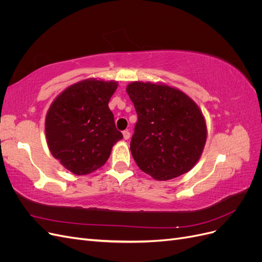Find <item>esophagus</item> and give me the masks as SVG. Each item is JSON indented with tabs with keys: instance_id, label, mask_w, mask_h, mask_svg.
Masks as SVG:
<instances>
[{
	"instance_id": "esophagus-1",
	"label": "esophagus",
	"mask_w": 262,
	"mask_h": 262,
	"mask_svg": "<svg viewBox=\"0 0 262 262\" xmlns=\"http://www.w3.org/2000/svg\"><path fill=\"white\" fill-rule=\"evenodd\" d=\"M122 134H123V139H124V140L130 139V132H129L128 130H124V131L122 132Z\"/></svg>"
}]
</instances>
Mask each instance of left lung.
<instances>
[{
  "label": "left lung",
  "instance_id": "1",
  "mask_svg": "<svg viewBox=\"0 0 262 262\" xmlns=\"http://www.w3.org/2000/svg\"><path fill=\"white\" fill-rule=\"evenodd\" d=\"M126 93L138 115L130 149L140 169L156 180L188 172L207 141L199 107L185 93L164 84L133 82Z\"/></svg>",
  "mask_w": 262,
  "mask_h": 262
}]
</instances>
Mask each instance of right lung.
<instances>
[{
	"mask_svg": "<svg viewBox=\"0 0 262 262\" xmlns=\"http://www.w3.org/2000/svg\"><path fill=\"white\" fill-rule=\"evenodd\" d=\"M117 82L85 80L71 85L51 104L46 138L54 158L75 175H87L104 165L122 133L108 102Z\"/></svg>",
	"mask_w": 262,
	"mask_h": 262,
	"instance_id": "obj_1",
	"label": "right lung"
}]
</instances>
